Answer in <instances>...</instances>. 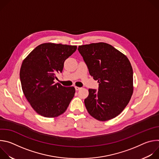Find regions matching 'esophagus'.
Returning <instances> with one entry per match:
<instances>
[{
  "label": "esophagus",
  "instance_id": "esophagus-1",
  "mask_svg": "<svg viewBox=\"0 0 159 159\" xmlns=\"http://www.w3.org/2000/svg\"><path fill=\"white\" fill-rule=\"evenodd\" d=\"M75 89L76 90H79L81 89V87H77V86H75Z\"/></svg>",
  "mask_w": 159,
  "mask_h": 159
}]
</instances>
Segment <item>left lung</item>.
Instances as JSON below:
<instances>
[{
	"label": "left lung",
	"instance_id": "obj_1",
	"mask_svg": "<svg viewBox=\"0 0 159 159\" xmlns=\"http://www.w3.org/2000/svg\"><path fill=\"white\" fill-rule=\"evenodd\" d=\"M90 75L98 80V90L89 89L84 103L89 114L105 121L116 117L133 92V69L128 58L106 43L79 46Z\"/></svg>",
	"mask_w": 159,
	"mask_h": 159
}]
</instances>
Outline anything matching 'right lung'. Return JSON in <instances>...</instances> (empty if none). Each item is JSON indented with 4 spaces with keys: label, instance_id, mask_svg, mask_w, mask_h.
I'll use <instances>...</instances> for the list:
<instances>
[{
    "label": "right lung",
    "instance_id": "add662e5",
    "mask_svg": "<svg viewBox=\"0 0 159 159\" xmlns=\"http://www.w3.org/2000/svg\"><path fill=\"white\" fill-rule=\"evenodd\" d=\"M77 46L51 43L36 47L23 60L20 80L23 93L33 109L41 116L55 118L66 110L75 89L55 84L56 74L63 70L65 60Z\"/></svg>",
    "mask_w": 159,
    "mask_h": 159
}]
</instances>
